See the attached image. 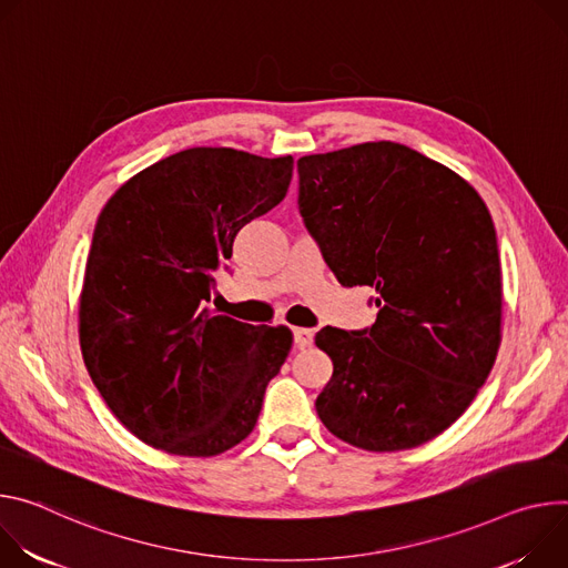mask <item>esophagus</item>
<instances>
[{
	"instance_id": "obj_1",
	"label": "esophagus",
	"mask_w": 568,
	"mask_h": 568,
	"mask_svg": "<svg viewBox=\"0 0 568 568\" xmlns=\"http://www.w3.org/2000/svg\"><path fill=\"white\" fill-rule=\"evenodd\" d=\"M313 329H306V327H297V329H293V341H295V347H308V345H313Z\"/></svg>"
}]
</instances>
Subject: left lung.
I'll list each match as a JSON object with an SVG mask.
<instances>
[{
  "instance_id": "obj_1",
  "label": "left lung",
  "mask_w": 568,
  "mask_h": 568,
  "mask_svg": "<svg viewBox=\"0 0 568 568\" xmlns=\"http://www.w3.org/2000/svg\"><path fill=\"white\" fill-rule=\"evenodd\" d=\"M297 205L343 286L379 306L363 332L325 327L334 363L323 424L365 452L419 447L474 402L500 345L491 216L458 173L404 144L365 142L297 160Z\"/></svg>"
}]
</instances>
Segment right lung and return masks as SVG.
Segmentation results:
<instances>
[{
	"mask_svg": "<svg viewBox=\"0 0 568 568\" xmlns=\"http://www.w3.org/2000/svg\"><path fill=\"white\" fill-rule=\"evenodd\" d=\"M291 175V155L196 146L123 182L99 214L81 352L108 408L149 447L210 458L255 428L293 336L207 302L236 232L284 201Z\"/></svg>",
	"mask_w": 568,
	"mask_h": 568,
	"instance_id": "right-lung-1",
	"label": "right lung"
}]
</instances>
